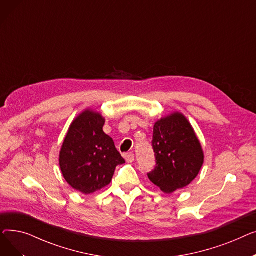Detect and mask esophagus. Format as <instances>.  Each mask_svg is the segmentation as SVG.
<instances>
[{"label":"esophagus","mask_w":256,"mask_h":256,"mask_svg":"<svg viewBox=\"0 0 256 256\" xmlns=\"http://www.w3.org/2000/svg\"><path fill=\"white\" fill-rule=\"evenodd\" d=\"M124 158L128 163H132L134 160H135V154H134L132 152H128V154H124Z\"/></svg>","instance_id":"1"}]
</instances>
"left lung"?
<instances>
[{
	"mask_svg": "<svg viewBox=\"0 0 256 256\" xmlns=\"http://www.w3.org/2000/svg\"><path fill=\"white\" fill-rule=\"evenodd\" d=\"M152 145L156 164L147 176L163 192L169 194L182 189L198 176L204 152L182 114L174 113L156 122Z\"/></svg>",
	"mask_w": 256,
	"mask_h": 256,
	"instance_id": "left-lung-1",
	"label": "left lung"
}]
</instances>
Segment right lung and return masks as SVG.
Wrapping results in <instances>:
<instances>
[{
    "instance_id": "1",
    "label": "right lung",
    "mask_w": 256,
    "mask_h": 256,
    "mask_svg": "<svg viewBox=\"0 0 256 256\" xmlns=\"http://www.w3.org/2000/svg\"><path fill=\"white\" fill-rule=\"evenodd\" d=\"M104 119L87 110L72 124L60 152V168L65 180L85 195L108 186L118 165L126 160L113 139L104 132Z\"/></svg>"
}]
</instances>
